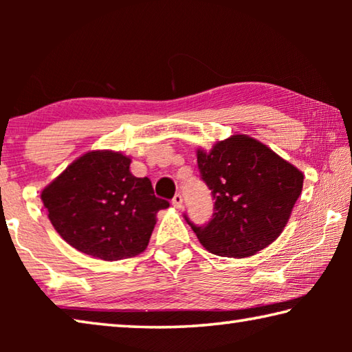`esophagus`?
<instances>
[{"label":"esophagus","mask_w":352,"mask_h":352,"mask_svg":"<svg viewBox=\"0 0 352 352\" xmlns=\"http://www.w3.org/2000/svg\"><path fill=\"white\" fill-rule=\"evenodd\" d=\"M172 205H174L175 208H182V205H183V195L182 194H175L174 199H172Z\"/></svg>","instance_id":"1"}]
</instances>
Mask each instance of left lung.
Returning a JSON list of instances; mask_svg holds the SVG:
<instances>
[{
    "instance_id": "obj_1",
    "label": "left lung",
    "mask_w": 352,
    "mask_h": 352,
    "mask_svg": "<svg viewBox=\"0 0 352 352\" xmlns=\"http://www.w3.org/2000/svg\"><path fill=\"white\" fill-rule=\"evenodd\" d=\"M200 178L211 190L212 217L205 225L183 217L208 252L245 258L283 233L302 189V174L262 142L234 135L211 152H197Z\"/></svg>"
}]
</instances>
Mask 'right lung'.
I'll list each match as a JSON object with an SVG mask.
<instances>
[{
	"label": "right lung",
	"mask_w": 352,
	"mask_h": 352,
	"mask_svg": "<svg viewBox=\"0 0 352 352\" xmlns=\"http://www.w3.org/2000/svg\"><path fill=\"white\" fill-rule=\"evenodd\" d=\"M129 168L130 158L119 152H88L43 189L47 217L71 247L104 261L144 252L155 216L169 201Z\"/></svg>",
	"instance_id": "add662e5"
}]
</instances>
